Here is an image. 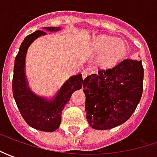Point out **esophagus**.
Instances as JSON below:
<instances>
[{
	"label": "esophagus",
	"instance_id": "34e87169",
	"mask_svg": "<svg viewBox=\"0 0 157 157\" xmlns=\"http://www.w3.org/2000/svg\"><path fill=\"white\" fill-rule=\"evenodd\" d=\"M89 74H90V73H89L88 71H82V77H83V78H86Z\"/></svg>",
	"mask_w": 157,
	"mask_h": 157
}]
</instances>
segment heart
I'll return each mask as SVG.
<instances>
[{
    "label": "heart",
    "mask_w": 157,
    "mask_h": 157,
    "mask_svg": "<svg viewBox=\"0 0 157 157\" xmlns=\"http://www.w3.org/2000/svg\"><path fill=\"white\" fill-rule=\"evenodd\" d=\"M89 50L93 54H100L97 59L99 66L108 69L116 65L125 57L127 44L123 40L107 35H100L90 42Z\"/></svg>",
    "instance_id": "b5f03b06"
}]
</instances>
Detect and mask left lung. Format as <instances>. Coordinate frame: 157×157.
Wrapping results in <instances>:
<instances>
[{
	"mask_svg": "<svg viewBox=\"0 0 157 157\" xmlns=\"http://www.w3.org/2000/svg\"><path fill=\"white\" fill-rule=\"evenodd\" d=\"M143 74L142 61L124 59L111 69L87 76L83 92L89 125L105 130L126 122L142 98Z\"/></svg>",
	"mask_w": 157,
	"mask_h": 157,
	"instance_id": "8db88e82",
	"label": "left lung"
}]
</instances>
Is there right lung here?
Returning <instances> with one entry per match:
<instances>
[{"label":"right lung","instance_id":"obj_1","mask_svg":"<svg viewBox=\"0 0 157 157\" xmlns=\"http://www.w3.org/2000/svg\"><path fill=\"white\" fill-rule=\"evenodd\" d=\"M46 30L57 31L60 27H44ZM45 31L36 30L27 36L21 43L16 55L12 80L13 95L21 116L30 127L44 132H53L61 123L62 111L76 90L81 89L84 84L81 74L73 76L65 82L54 100L48 101L30 92L28 87L24 65L28 48L34 40L45 35Z\"/></svg>","mask_w":157,"mask_h":157}]
</instances>
